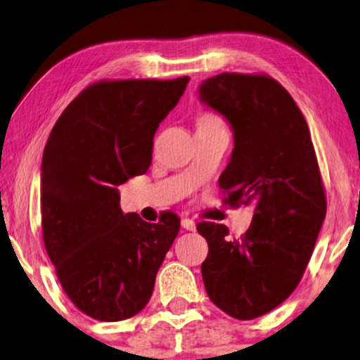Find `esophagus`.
Returning <instances> with one entry per match:
<instances>
[{"instance_id": "esophagus-1", "label": "esophagus", "mask_w": 360, "mask_h": 360, "mask_svg": "<svg viewBox=\"0 0 360 360\" xmlns=\"http://www.w3.org/2000/svg\"><path fill=\"white\" fill-rule=\"evenodd\" d=\"M181 228L186 229V231H195L196 229V224H195L193 219L184 218V219H181Z\"/></svg>"}]
</instances>
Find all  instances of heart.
Instances as JSON below:
<instances>
[{"label":"heart","instance_id":"1","mask_svg":"<svg viewBox=\"0 0 360 360\" xmlns=\"http://www.w3.org/2000/svg\"><path fill=\"white\" fill-rule=\"evenodd\" d=\"M216 116H213V115H203V116H200V120H214Z\"/></svg>","mask_w":360,"mask_h":360}]
</instances>
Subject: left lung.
I'll list each match as a JSON object with an SVG mask.
<instances>
[{
    "instance_id": "left-lung-1",
    "label": "left lung",
    "mask_w": 360,
    "mask_h": 360,
    "mask_svg": "<svg viewBox=\"0 0 360 360\" xmlns=\"http://www.w3.org/2000/svg\"><path fill=\"white\" fill-rule=\"evenodd\" d=\"M198 91L234 134L219 176L224 201L254 205L252 223L238 239L224 224L196 226L208 243L201 275L216 307L254 319L285 302L303 277L326 214L321 174L307 121L277 80L219 73Z\"/></svg>"
}]
</instances>
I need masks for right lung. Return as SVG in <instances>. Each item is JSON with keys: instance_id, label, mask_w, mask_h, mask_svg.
I'll return each mask as SVG.
<instances>
[{"instance_id": "obj_1", "label": "right lung", "mask_w": 360, "mask_h": 360, "mask_svg": "<svg viewBox=\"0 0 360 360\" xmlns=\"http://www.w3.org/2000/svg\"><path fill=\"white\" fill-rule=\"evenodd\" d=\"M188 80L96 82L49 136L41 169L44 244L63 292L98 321H121L146 307L179 234L174 213L157 224L122 213L116 186L149 169L157 127Z\"/></svg>"}]
</instances>
